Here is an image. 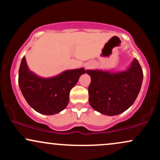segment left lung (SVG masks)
Segmentation results:
<instances>
[{
  "mask_svg": "<svg viewBox=\"0 0 160 160\" xmlns=\"http://www.w3.org/2000/svg\"><path fill=\"white\" fill-rule=\"evenodd\" d=\"M90 76L89 102L91 107L107 116L122 113L135 102L143 81V71L134 58L126 71L86 70Z\"/></svg>",
  "mask_w": 160,
  "mask_h": 160,
  "instance_id": "left-lung-1",
  "label": "left lung"
}]
</instances>
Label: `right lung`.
<instances>
[{
  "mask_svg": "<svg viewBox=\"0 0 160 160\" xmlns=\"http://www.w3.org/2000/svg\"><path fill=\"white\" fill-rule=\"evenodd\" d=\"M86 72L81 68L67 70L52 78H41L29 70L24 56L19 67V86L34 111L45 115L56 114L67 107L70 91Z\"/></svg>",
  "mask_w": 160,
  "mask_h": 160,
  "instance_id": "add662e5",
  "label": "right lung"
}]
</instances>
